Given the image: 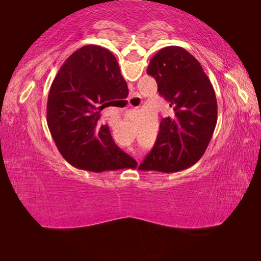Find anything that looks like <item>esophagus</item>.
<instances>
[{"label": "esophagus", "mask_w": 261, "mask_h": 261, "mask_svg": "<svg viewBox=\"0 0 261 261\" xmlns=\"http://www.w3.org/2000/svg\"><path fill=\"white\" fill-rule=\"evenodd\" d=\"M134 99H137V98H136V96H132V98L130 99V102H131V101H132V100H134Z\"/></svg>", "instance_id": "esophagus-1"}]
</instances>
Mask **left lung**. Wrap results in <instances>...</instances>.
I'll return each mask as SVG.
<instances>
[{
  "label": "left lung",
  "mask_w": 261,
  "mask_h": 261,
  "mask_svg": "<svg viewBox=\"0 0 261 261\" xmlns=\"http://www.w3.org/2000/svg\"><path fill=\"white\" fill-rule=\"evenodd\" d=\"M158 92L174 110L162 118L152 151L140 170L177 173L200 160L218 121V102L210 78L196 57L178 46L162 48L147 68Z\"/></svg>",
  "instance_id": "8db88e82"
}]
</instances>
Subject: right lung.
Returning a JSON list of instances; mask_svg holds the SVG:
<instances>
[{
  "label": "right lung",
  "mask_w": 261,
  "mask_h": 261,
  "mask_svg": "<svg viewBox=\"0 0 261 261\" xmlns=\"http://www.w3.org/2000/svg\"><path fill=\"white\" fill-rule=\"evenodd\" d=\"M123 82L116 57L94 45L79 48L59 70L48 94L47 124L71 166L93 173L136 168L101 123V110L123 100Z\"/></svg>",
  "instance_id": "add662e5"
}]
</instances>
